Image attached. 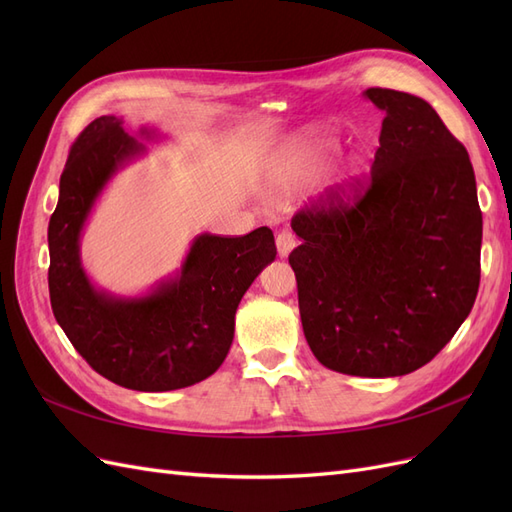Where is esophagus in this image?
<instances>
[{"mask_svg":"<svg viewBox=\"0 0 512 512\" xmlns=\"http://www.w3.org/2000/svg\"><path fill=\"white\" fill-rule=\"evenodd\" d=\"M275 245H277V254H280V258H286L292 252V247L297 245V239H294L290 230H280L275 237Z\"/></svg>","mask_w":512,"mask_h":512,"instance_id":"esophagus-1","label":"esophagus"}]
</instances>
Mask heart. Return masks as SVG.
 Instances as JSON below:
<instances>
[{
	"instance_id": "obj_1",
	"label": "heart",
	"mask_w": 512,
	"mask_h": 512,
	"mask_svg": "<svg viewBox=\"0 0 512 512\" xmlns=\"http://www.w3.org/2000/svg\"><path fill=\"white\" fill-rule=\"evenodd\" d=\"M294 149H299V151L307 149V151L314 153L318 162H327L337 151V145H335V141H331V138H327V136H307V138H303V141L294 145Z\"/></svg>"
}]
</instances>
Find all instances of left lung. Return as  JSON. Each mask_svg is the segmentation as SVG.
I'll return each instance as SVG.
<instances>
[{"instance_id": "obj_1", "label": "left lung", "mask_w": 512, "mask_h": 512, "mask_svg": "<svg viewBox=\"0 0 512 512\" xmlns=\"http://www.w3.org/2000/svg\"><path fill=\"white\" fill-rule=\"evenodd\" d=\"M386 113L367 181L331 188L292 218L288 256L316 359L363 378L406 376L472 312L483 213L466 147L423 98L371 87Z\"/></svg>"}]
</instances>
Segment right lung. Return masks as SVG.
I'll return each instance as SVG.
<instances>
[{
    "label": "right lung",
    "mask_w": 512,
    "mask_h": 512,
    "mask_svg": "<svg viewBox=\"0 0 512 512\" xmlns=\"http://www.w3.org/2000/svg\"><path fill=\"white\" fill-rule=\"evenodd\" d=\"M143 138L156 130L141 128ZM145 145L104 115L76 138L59 179L49 222V292L59 327L100 376L132 391L160 393L192 386L224 363L245 290L275 260L267 226L243 237L198 235L181 269L141 297L96 288L81 262V232L119 170Z\"/></svg>",
    "instance_id": "add662e5"
}]
</instances>
